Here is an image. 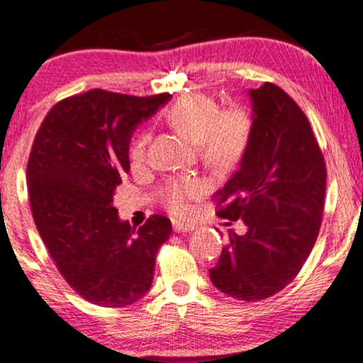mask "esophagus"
Wrapping results in <instances>:
<instances>
[{
	"label": "esophagus",
	"instance_id": "esophagus-1",
	"mask_svg": "<svg viewBox=\"0 0 363 363\" xmlns=\"http://www.w3.org/2000/svg\"><path fill=\"white\" fill-rule=\"evenodd\" d=\"M173 230L177 233H188L195 230V226L188 225V223H182V221H173Z\"/></svg>",
	"mask_w": 363,
	"mask_h": 363
}]
</instances>
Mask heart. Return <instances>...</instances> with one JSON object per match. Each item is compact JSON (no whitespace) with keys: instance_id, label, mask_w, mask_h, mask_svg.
<instances>
[{"instance_id":"1","label":"heart","mask_w":363,"mask_h":363,"mask_svg":"<svg viewBox=\"0 0 363 363\" xmlns=\"http://www.w3.org/2000/svg\"><path fill=\"white\" fill-rule=\"evenodd\" d=\"M168 122L200 148L205 162L228 167L240 160L252 135V117L242 107L220 111L216 101L205 94L191 92L173 104L167 113ZM148 133H138L130 147L133 163L147 157ZM205 183L198 178H172L160 188L162 203L172 215L186 216L195 201L205 193Z\"/></svg>"}]
</instances>
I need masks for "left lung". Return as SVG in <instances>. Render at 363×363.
I'll use <instances>...</instances> for the list:
<instances>
[{
    "label": "left lung",
    "mask_w": 363,
    "mask_h": 363,
    "mask_svg": "<svg viewBox=\"0 0 363 363\" xmlns=\"http://www.w3.org/2000/svg\"><path fill=\"white\" fill-rule=\"evenodd\" d=\"M252 135L241 165L216 191L218 216L242 220L211 282L235 299L277 294L299 274L319 236L327 168L311 123L276 84L251 89ZM230 225V223H228Z\"/></svg>",
    "instance_id": "obj_1"
}]
</instances>
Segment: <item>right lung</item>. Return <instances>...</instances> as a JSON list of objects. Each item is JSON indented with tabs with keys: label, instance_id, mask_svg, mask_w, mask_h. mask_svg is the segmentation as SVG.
I'll use <instances>...</instances> for the list:
<instances>
[{
	"label": "right lung",
	"instance_id": "1",
	"mask_svg": "<svg viewBox=\"0 0 363 363\" xmlns=\"http://www.w3.org/2000/svg\"><path fill=\"white\" fill-rule=\"evenodd\" d=\"M168 99L92 89L57 102L34 137L26 168L34 223L57 271L92 304L142 299L172 235L168 218L153 215L135 230L112 205L130 170L132 132Z\"/></svg>",
	"mask_w": 363,
	"mask_h": 363
}]
</instances>
